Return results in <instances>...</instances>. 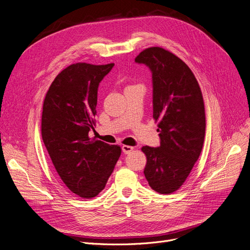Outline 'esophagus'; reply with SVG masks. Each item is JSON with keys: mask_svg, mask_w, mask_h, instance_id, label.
I'll return each instance as SVG.
<instances>
[{"mask_svg": "<svg viewBox=\"0 0 250 250\" xmlns=\"http://www.w3.org/2000/svg\"><path fill=\"white\" fill-rule=\"evenodd\" d=\"M122 148H123L124 153H125V154L131 153V151H133V150H134V147H132V146H128V145H123Z\"/></svg>", "mask_w": 250, "mask_h": 250, "instance_id": "obj_1", "label": "esophagus"}]
</instances>
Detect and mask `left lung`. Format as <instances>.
Instances as JSON below:
<instances>
[{
  "label": "left lung",
  "instance_id": "obj_1",
  "mask_svg": "<svg viewBox=\"0 0 250 250\" xmlns=\"http://www.w3.org/2000/svg\"><path fill=\"white\" fill-rule=\"evenodd\" d=\"M152 73L153 118L159 147L143 146L144 175L149 187L169 195L181 188L201 154L205 138V107L199 83L188 64L162 47L137 55Z\"/></svg>",
  "mask_w": 250,
  "mask_h": 250
}]
</instances>
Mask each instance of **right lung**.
<instances>
[{
  "label": "right lung",
  "mask_w": 250,
  "mask_h": 250,
  "mask_svg": "<svg viewBox=\"0 0 250 250\" xmlns=\"http://www.w3.org/2000/svg\"><path fill=\"white\" fill-rule=\"evenodd\" d=\"M113 66L70 64L52 81L43 103L44 145L62 182L84 199L105 188L122 153L120 146L88 137L95 130L99 84Z\"/></svg>",
  "instance_id": "right-lung-1"
}]
</instances>
